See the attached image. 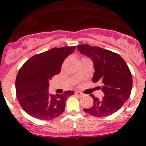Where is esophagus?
Returning a JSON list of instances; mask_svg holds the SVG:
<instances>
[{"instance_id":"34e87169","label":"esophagus","mask_w":146,"mask_h":146,"mask_svg":"<svg viewBox=\"0 0 146 146\" xmlns=\"http://www.w3.org/2000/svg\"><path fill=\"white\" fill-rule=\"evenodd\" d=\"M75 95H78V96H80V97H82V96H83V95H84L83 93L79 92V91H76V92H75Z\"/></svg>"}]
</instances>
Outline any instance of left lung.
I'll list each match as a JSON object with an SVG mask.
<instances>
[{"mask_svg":"<svg viewBox=\"0 0 146 146\" xmlns=\"http://www.w3.org/2000/svg\"><path fill=\"white\" fill-rule=\"evenodd\" d=\"M81 54L88 56L95 66L92 81L102 82L104 96L93 95L92 107L84 111L97 117H107L117 111L128 100L132 89V76L124 60L117 53L88 44L77 46Z\"/></svg>","mask_w":146,"mask_h":146,"instance_id":"1","label":"left lung"}]
</instances>
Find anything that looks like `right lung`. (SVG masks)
Listing matches in <instances>:
<instances>
[{
    "label": "right lung",
    "mask_w": 146,
    "mask_h": 146,
    "mask_svg": "<svg viewBox=\"0 0 146 146\" xmlns=\"http://www.w3.org/2000/svg\"><path fill=\"white\" fill-rule=\"evenodd\" d=\"M75 48H52L32 56L20 68L15 80L17 99L24 111L32 117L51 120L64 111L66 100L74 92L48 95V80L60 73L65 58Z\"/></svg>",
    "instance_id": "obj_1"
}]
</instances>
